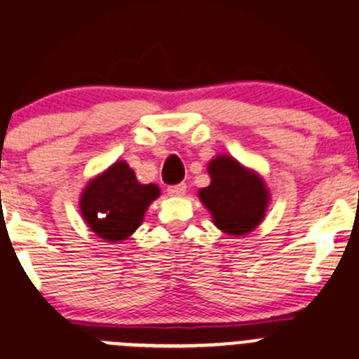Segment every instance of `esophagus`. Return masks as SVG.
I'll list each match as a JSON object with an SVG mask.
<instances>
[{
  "label": "esophagus",
  "mask_w": 359,
  "mask_h": 359,
  "mask_svg": "<svg viewBox=\"0 0 359 359\" xmlns=\"http://www.w3.org/2000/svg\"><path fill=\"white\" fill-rule=\"evenodd\" d=\"M170 196H184L186 195V184H175V186L168 187Z\"/></svg>",
  "instance_id": "esophagus-1"
}]
</instances>
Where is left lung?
<instances>
[{
  "label": "left lung",
  "instance_id": "8db88e82",
  "mask_svg": "<svg viewBox=\"0 0 359 359\" xmlns=\"http://www.w3.org/2000/svg\"><path fill=\"white\" fill-rule=\"evenodd\" d=\"M207 172L210 184L198 191V198L214 225L229 236L253 232L262 223L271 200L262 177L229 154L210 159Z\"/></svg>",
  "mask_w": 359,
  "mask_h": 359
}]
</instances>
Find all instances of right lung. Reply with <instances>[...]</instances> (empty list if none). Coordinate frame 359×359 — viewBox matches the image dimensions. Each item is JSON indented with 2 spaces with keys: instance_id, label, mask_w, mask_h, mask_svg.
Instances as JSON below:
<instances>
[{
  "instance_id": "obj_1",
  "label": "right lung",
  "mask_w": 359,
  "mask_h": 359,
  "mask_svg": "<svg viewBox=\"0 0 359 359\" xmlns=\"http://www.w3.org/2000/svg\"><path fill=\"white\" fill-rule=\"evenodd\" d=\"M159 195V186L138 182L129 164L116 161L88 180L79 198V210L99 239L120 243L136 232Z\"/></svg>"
}]
</instances>
